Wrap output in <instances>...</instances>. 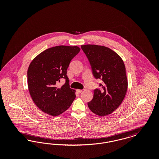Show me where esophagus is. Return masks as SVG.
I'll return each mask as SVG.
<instances>
[{
    "label": "esophagus",
    "mask_w": 159,
    "mask_h": 159,
    "mask_svg": "<svg viewBox=\"0 0 159 159\" xmlns=\"http://www.w3.org/2000/svg\"><path fill=\"white\" fill-rule=\"evenodd\" d=\"M82 91H83V90H81V89H77V92L78 93H81V92H82Z\"/></svg>",
    "instance_id": "34e87169"
}]
</instances>
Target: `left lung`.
I'll use <instances>...</instances> for the list:
<instances>
[{
    "mask_svg": "<svg viewBox=\"0 0 159 159\" xmlns=\"http://www.w3.org/2000/svg\"><path fill=\"white\" fill-rule=\"evenodd\" d=\"M91 64L92 74L100 79L102 89H95L92 100L88 103L93 113L104 116L112 113L121 104L128 89L126 68L121 57L103 46H81Z\"/></svg>",
    "mask_w": 159,
    "mask_h": 159,
    "instance_id": "8db88e82",
    "label": "left lung"
}]
</instances>
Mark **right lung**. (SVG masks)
I'll return each instance as SVG.
<instances>
[{
  "mask_svg": "<svg viewBox=\"0 0 159 159\" xmlns=\"http://www.w3.org/2000/svg\"><path fill=\"white\" fill-rule=\"evenodd\" d=\"M78 46H57L39 54L29 67L28 88L31 97L39 109L52 116L66 111L76 98L70 88L67 70L71 60L80 52ZM61 78L66 83L58 88Z\"/></svg>",
  "mask_w": 159,
  "mask_h": 159,
  "instance_id": "add662e5",
  "label": "right lung"
}]
</instances>
